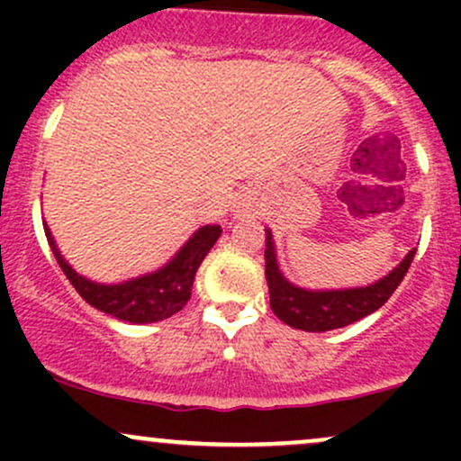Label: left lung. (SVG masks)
<instances>
[{
    "label": "left lung",
    "instance_id": "obj_1",
    "mask_svg": "<svg viewBox=\"0 0 461 461\" xmlns=\"http://www.w3.org/2000/svg\"><path fill=\"white\" fill-rule=\"evenodd\" d=\"M416 256V249L403 258V262L385 275L379 282L364 288L345 290H305L290 284L279 271L275 256L273 234L267 230V249H264V273H267L271 310L279 321L294 330L303 331H330L347 327L364 316L373 314L393 297V293L403 282L407 268Z\"/></svg>",
    "mask_w": 461,
    "mask_h": 461
}]
</instances>
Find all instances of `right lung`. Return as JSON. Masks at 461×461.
I'll return each mask as SVG.
<instances>
[{"label":"right lung","mask_w":461,"mask_h":461,"mask_svg":"<svg viewBox=\"0 0 461 461\" xmlns=\"http://www.w3.org/2000/svg\"><path fill=\"white\" fill-rule=\"evenodd\" d=\"M43 227L47 242H50L58 264H60L62 273L67 275L68 282L77 290L79 297L99 312H105V314L114 316L119 321L136 322V325L168 319L188 303L199 264L203 262V258L208 256V251L214 247L221 231H223L221 225L199 227L188 238L186 245L173 256V260L164 264L158 271L140 275V277L130 279V282L97 284L73 271L71 264L58 251L50 227H47V223H43Z\"/></svg>","instance_id":"right-lung-1"}]
</instances>
